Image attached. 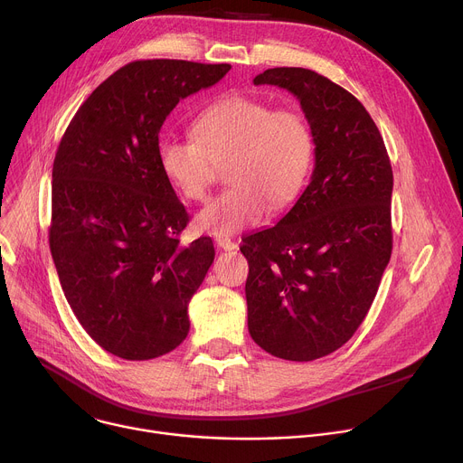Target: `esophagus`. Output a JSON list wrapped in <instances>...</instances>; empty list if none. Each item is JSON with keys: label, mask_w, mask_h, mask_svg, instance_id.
Wrapping results in <instances>:
<instances>
[{"label": "esophagus", "mask_w": 463, "mask_h": 463, "mask_svg": "<svg viewBox=\"0 0 463 463\" xmlns=\"http://www.w3.org/2000/svg\"><path fill=\"white\" fill-rule=\"evenodd\" d=\"M215 244H217L221 250H226V251L237 250V242H233V241L228 239V237H217V239H215Z\"/></svg>", "instance_id": "esophagus-1"}]
</instances>
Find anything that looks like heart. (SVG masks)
Masks as SVG:
<instances>
[{
  "label": "heart",
  "instance_id": "obj_1",
  "mask_svg": "<svg viewBox=\"0 0 463 463\" xmlns=\"http://www.w3.org/2000/svg\"><path fill=\"white\" fill-rule=\"evenodd\" d=\"M191 139H165L160 165L178 194L202 202L219 167L232 184L196 215L203 233L228 237L260 224L299 196L315 162V134L301 110L250 95H226L191 127Z\"/></svg>",
  "mask_w": 463,
  "mask_h": 463
}]
</instances>
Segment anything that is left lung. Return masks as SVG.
<instances>
[{"instance_id": "1", "label": "left lung", "mask_w": 463, "mask_h": 463, "mask_svg": "<svg viewBox=\"0 0 463 463\" xmlns=\"http://www.w3.org/2000/svg\"><path fill=\"white\" fill-rule=\"evenodd\" d=\"M255 86L288 90L315 134V171L294 208L242 239L253 342L309 363L342 347L370 311L392 255L393 173L383 136L354 95L305 68H272Z\"/></svg>"}]
</instances>
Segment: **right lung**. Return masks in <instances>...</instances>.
Returning <instances> with one entry per match:
<instances>
[{"label": "right lung", "mask_w": 463, "mask_h": 463, "mask_svg": "<svg viewBox=\"0 0 463 463\" xmlns=\"http://www.w3.org/2000/svg\"><path fill=\"white\" fill-rule=\"evenodd\" d=\"M230 64L136 61L100 82L68 125L53 162L49 248L84 331L109 353L148 361L189 333L187 305L213 260L187 246L184 203L160 165V128L180 99Z\"/></svg>", "instance_id": "add662e5"}]
</instances>
